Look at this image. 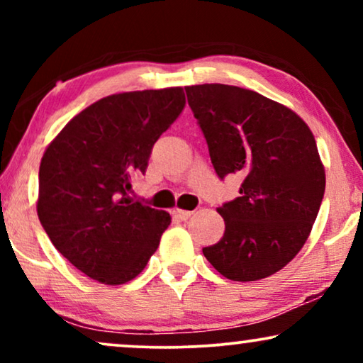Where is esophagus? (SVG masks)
Wrapping results in <instances>:
<instances>
[{
	"mask_svg": "<svg viewBox=\"0 0 363 363\" xmlns=\"http://www.w3.org/2000/svg\"><path fill=\"white\" fill-rule=\"evenodd\" d=\"M173 216L177 218V220H182V221H186L188 218H190L193 213L191 211H186V210H178V208H175V210L172 211Z\"/></svg>",
	"mask_w": 363,
	"mask_h": 363,
	"instance_id": "esophagus-1",
	"label": "esophagus"
}]
</instances>
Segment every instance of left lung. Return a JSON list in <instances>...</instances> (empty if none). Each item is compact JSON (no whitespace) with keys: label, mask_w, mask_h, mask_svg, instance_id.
Masks as SVG:
<instances>
[{"label":"left lung","mask_w":363,"mask_h":363,"mask_svg":"<svg viewBox=\"0 0 363 363\" xmlns=\"http://www.w3.org/2000/svg\"><path fill=\"white\" fill-rule=\"evenodd\" d=\"M216 175L240 173V196L218 208L225 235L203 247L231 281H259L294 259L311 235L325 172L307 123L255 91L225 84L185 87Z\"/></svg>","instance_id":"left-lung-1"}]
</instances>
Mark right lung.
<instances>
[{"instance_id": "1", "label": "right lung", "mask_w": 363, "mask_h": 363, "mask_svg": "<svg viewBox=\"0 0 363 363\" xmlns=\"http://www.w3.org/2000/svg\"><path fill=\"white\" fill-rule=\"evenodd\" d=\"M185 107L182 87L113 94L77 113L39 167L38 216L54 247L94 281L143 271L172 218L128 196L152 148Z\"/></svg>"}]
</instances>
